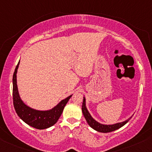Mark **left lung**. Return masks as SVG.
Segmentation results:
<instances>
[{"label": "left lung", "mask_w": 152, "mask_h": 152, "mask_svg": "<svg viewBox=\"0 0 152 152\" xmlns=\"http://www.w3.org/2000/svg\"><path fill=\"white\" fill-rule=\"evenodd\" d=\"M82 113L83 115H84L85 119H86V122L88 123V124L89 125V126L91 128H92L93 129H94L95 131H98V132H101V133H109V132H112V131H114L115 130L118 129V128L123 127L124 125H126L129 120L131 119V118H128V120L126 121H123V122L121 123H115V124H113V125H104V124H102V123L97 122L96 121H95L94 118L91 117L90 113L88 111L87 108L86 107V99L84 96V99H83V103H82Z\"/></svg>", "instance_id": "obj_1"}]
</instances>
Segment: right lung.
Listing matches in <instances>:
<instances>
[{"label": "right lung", "mask_w": 152, "mask_h": 152, "mask_svg": "<svg viewBox=\"0 0 152 152\" xmlns=\"http://www.w3.org/2000/svg\"><path fill=\"white\" fill-rule=\"evenodd\" d=\"M19 62L15 68L13 76V100L16 113L24 122L37 129H45L56 124L62 114L65 106L72 95L63 99L54 107L48 110H37L27 106L21 100L17 87L16 73Z\"/></svg>", "instance_id": "1"}]
</instances>
